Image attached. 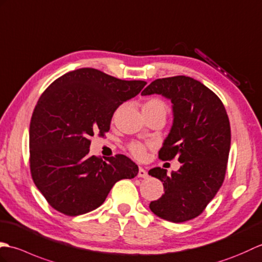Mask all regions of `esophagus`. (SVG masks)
<instances>
[{
	"label": "esophagus",
	"instance_id": "obj_1",
	"mask_svg": "<svg viewBox=\"0 0 262 262\" xmlns=\"http://www.w3.org/2000/svg\"><path fill=\"white\" fill-rule=\"evenodd\" d=\"M138 176L141 177V178H147L148 177V172L143 169L142 167H139V172H138Z\"/></svg>",
	"mask_w": 262,
	"mask_h": 262
}]
</instances>
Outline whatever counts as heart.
<instances>
[{
	"label": "heart",
	"mask_w": 262,
	"mask_h": 262,
	"mask_svg": "<svg viewBox=\"0 0 262 262\" xmlns=\"http://www.w3.org/2000/svg\"><path fill=\"white\" fill-rule=\"evenodd\" d=\"M143 108H162L166 111V105L162 101L157 100V98H152V100H149L144 104ZM130 151L138 159H142L144 155H146V148L140 143H132L130 146Z\"/></svg>",
	"instance_id": "obj_1"
}]
</instances>
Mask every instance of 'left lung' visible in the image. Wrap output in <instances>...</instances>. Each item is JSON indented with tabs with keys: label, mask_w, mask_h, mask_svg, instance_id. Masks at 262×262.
I'll list each match as a JSON object with an SVG mask.
<instances>
[{
	"label": "left lung",
	"mask_w": 262,
	"mask_h": 262,
	"mask_svg": "<svg viewBox=\"0 0 262 262\" xmlns=\"http://www.w3.org/2000/svg\"><path fill=\"white\" fill-rule=\"evenodd\" d=\"M158 94L171 102L172 125L162 143L159 158L178 157L177 171L155 167L165 193L150 203L157 216L173 223L203 212L223 184L231 146L229 116L220 98L199 80L175 76L154 80L141 95Z\"/></svg>",
	"instance_id": "left-lung-1"
}]
</instances>
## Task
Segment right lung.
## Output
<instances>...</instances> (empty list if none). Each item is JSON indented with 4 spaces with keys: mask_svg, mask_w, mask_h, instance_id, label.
<instances>
[{
    "mask_svg": "<svg viewBox=\"0 0 262 262\" xmlns=\"http://www.w3.org/2000/svg\"><path fill=\"white\" fill-rule=\"evenodd\" d=\"M146 84L79 68L57 78L40 96L29 130L30 168L55 210L69 216L89 213L103 204L116 182L138 175L126 156L105 161L90 156V138L107 132L115 110Z\"/></svg>",
    "mask_w": 262,
    "mask_h": 262,
    "instance_id": "add662e5",
    "label": "right lung"
}]
</instances>
